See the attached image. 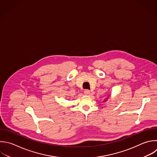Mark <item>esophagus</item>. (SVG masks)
<instances>
[{"mask_svg": "<svg viewBox=\"0 0 157 157\" xmlns=\"http://www.w3.org/2000/svg\"><path fill=\"white\" fill-rule=\"evenodd\" d=\"M84 94L86 95H90V91L89 90H85L84 91Z\"/></svg>", "mask_w": 157, "mask_h": 157, "instance_id": "esophagus-1", "label": "esophagus"}]
</instances>
